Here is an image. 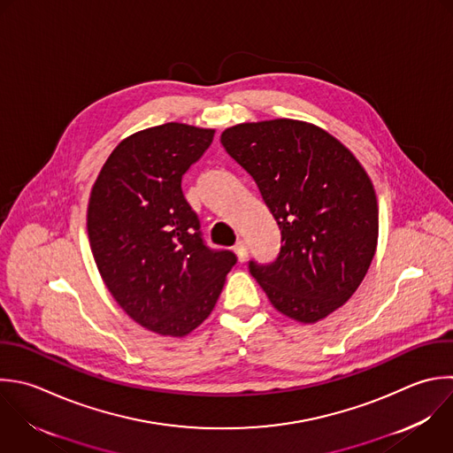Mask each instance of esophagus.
Wrapping results in <instances>:
<instances>
[{
  "mask_svg": "<svg viewBox=\"0 0 453 453\" xmlns=\"http://www.w3.org/2000/svg\"><path fill=\"white\" fill-rule=\"evenodd\" d=\"M234 251H235L239 262H244V260L248 258V248H246V242H244V241H237L235 246H234Z\"/></svg>",
  "mask_w": 453,
  "mask_h": 453,
  "instance_id": "obj_1",
  "label": "esophagus"
}]
</instances>
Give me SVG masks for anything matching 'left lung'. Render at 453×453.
Segmentation results:
<instances>
[{
	"mask_svg": "<svg viewBox=\"0 0 453 453\" xmlns=\"http://www.w3.org/2000/svg\"><path fill=\"white\" fill-rule=\"evenodd\" d=\"M225 150L253 177L281 232L273 264L250 262L271 304L301 324L343 306L377 250L373 184L327 131L292 119L246 122L221 133Z\"/></svg>",
	"mask_w": 453,
	"mask_h": 453,
	"instance_id": "left-lung-1",
	"label": "left lung"
}]
</instances>
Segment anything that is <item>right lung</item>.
<instances>
[{
    "mask_svg": "<svg viewBox=\"0 0 453 453\" xmlns=\"http://www.w3.org/2000/svg\"><path fill=\"white\" fill-rule=\"evenodd\" d=\"M214 129L179 122L124 138L94 182L87 228L101 278L145 329L182 338L214 310L232 251L209 250L182 175L209 149Z\"/></svg>",
    "mask_w": 453,
    "mask_h": 453,
    "instance_id": "obj_1",
    "label": "right lung"
}]
</instances>
